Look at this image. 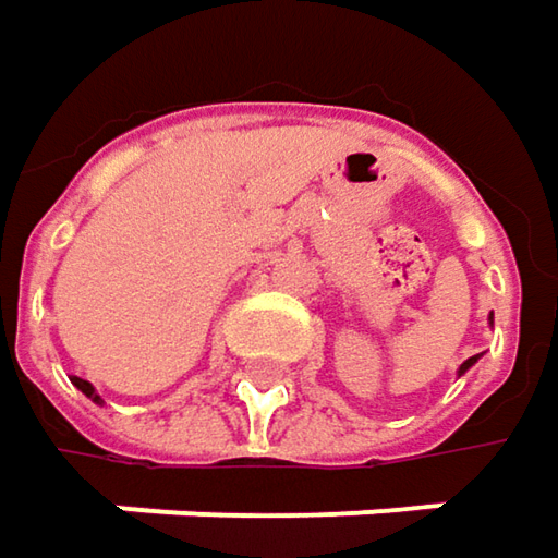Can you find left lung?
<instances>
[{
	"label": "left lung",
	"mask_w": 558,
	"mask_h": 558,
	"mask_svg": "<svg viewBox=\"0 0 558 558\" xmlns=\"http://www.w3.org/2000/svg\"><path fill=\"white\" fill-rule=\"evenodd\" d=\"M489 323H493V314H489ZM474 364H477V354H474V357H468V361H464V364H461V367H459V376L464 374V371H471V367H474Z\"/></svg>",
	"instance_id": "1"
}]
</instances>
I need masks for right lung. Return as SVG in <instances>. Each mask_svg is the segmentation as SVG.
Wrapping results in <instances>:
<instances>
[{
  "label": "right lung",
  "instance_id": "right-lung-1",
  "mask_svg": "<svg viewBox=\"0 0 558 558\" xmlns=\"http://www.w3.org/2000/svg\"><path fill=\"white\" fill-rule=\"evenodd\" d=\"M71 383H74V386H77V389H81V392H84V396H87L90 402L102 404V399H99V392H97V389H94V383H87V379H81V376H71Z\"/></svg>",
  "mask_w": 558,
  "mask_h": 558
}]
</instances>
